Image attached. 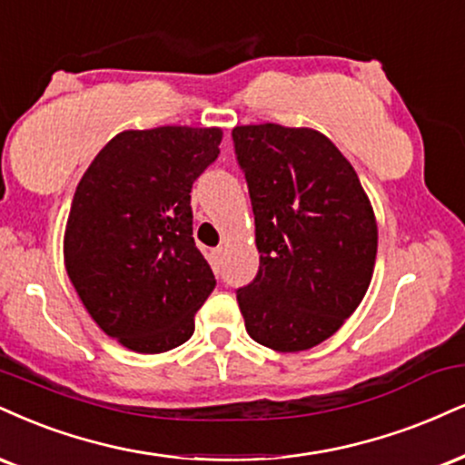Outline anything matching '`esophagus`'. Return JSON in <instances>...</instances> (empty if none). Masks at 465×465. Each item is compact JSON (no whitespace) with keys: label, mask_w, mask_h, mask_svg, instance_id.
I'll list each match as a JSON object with an SVG mask.
<instances>
[{"label":"esophagus","mask_w":465,"mask_h":465,"mask_svg":"<svg viewBox=\"0 0 465 465\" xmlns=\"http://www.w3.org/2000/svg\"><path fill=\"white\" fill-rule=\"evenodd\" d=\"M223 257H225V249H223V247H216V249L210 251V264H212V268H214V271H221Z\"/></svg>","instance_id":"obj_1"}]
</instances>
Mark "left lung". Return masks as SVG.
Here are the masks:
<instances>
[{
    "instance_id": "left-lung-1",
    "label": "left lung",
    "mask_w": 465,
    "mask_h": 465,
    "mask_svg": "<svg viewBox=\"0 0 465 465\" xmlns=\"http://www.w3.org/2000/svg\"><path fill=\"white\" fill-rule=\"evenodd\" d=\"M255 216L260 271L238 288L251 338L279 353L324 342L371 286L377 221L351 162L327 136L277 123L232 132Z\"/></svg>"
}]
</instances>
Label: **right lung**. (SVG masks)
<instances>
[{
  "label": "right lung",
  "instance_id": "right-lung-1",
  "mask_svg": "<svg viewBox=\"0 0 465 465\" xmlns=\"http://www.w3.org/2000/svg\"><path fill=\"white\" fill-rule=\"evenodd\" d=\"M218 127L116 134L77 183L64 266L99 329L136 353H164L194 331L216 286L193 238L190 190L218 158Z\"/></svg>",
  "mask_w": 465,
  "mask_h": 465
}]
</instances>
